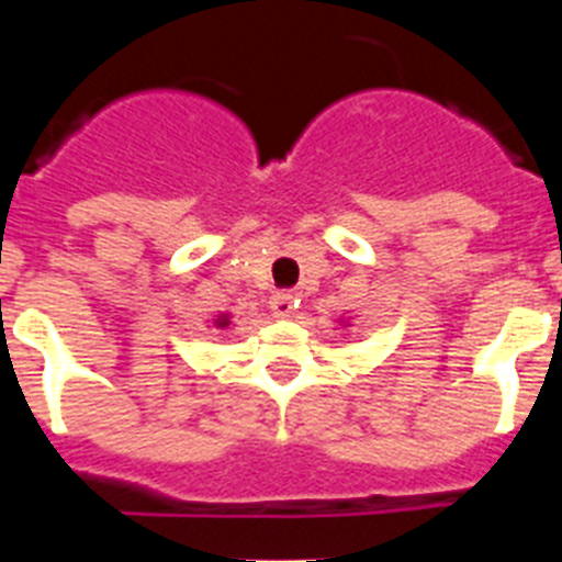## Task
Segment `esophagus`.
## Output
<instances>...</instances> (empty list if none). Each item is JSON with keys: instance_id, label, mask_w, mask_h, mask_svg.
Instances as JSON below:
<instances>
[{"instance_id": "obj_1", "label": "esophagus", "mask_w": 562, "mask_h": 562, "mask_svg": "<svg viewBox=\"0 0 562 562\" xmlns=\"http://www.w3.org/2000/svg\"><path fill=\"white\" fill-rule=\"evenodd\" d=\"M270 310L276 317H292V312H295V297L290 295V292H276V295L270 297Z\"/></svg>"}]
</instances>
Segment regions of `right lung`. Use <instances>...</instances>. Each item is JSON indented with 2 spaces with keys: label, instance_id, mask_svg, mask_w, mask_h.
<instances>
[{
  "label": "right lung",
  "instance_id": "right-lung-1",
  "mask_svg": "<svg viewBox=\"0 0 562 562\" xmlns=\"http://www.w3.org/2000/svg\"><path fill=\"white\" fill-rule=\"evenodd\" d=\"M211 326H216V329H227V326H231V315H220V317H213L211 321Z\"/></svg>",
  "mask_w": 562,
  "mask_h": 562
}]
</instances>
